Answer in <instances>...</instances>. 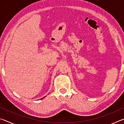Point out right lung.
I'll list each match as a JSON object with an SVG mask.
<instances>
[{
  "instance_id": "obj_1",
  "label": "right lung",
  "mask_w": 124,
  "mask_h": 124,
  "mask_svg": "<svg viewBox=\"0 0 124 124\" xmlns=\"http://www.w3.org/2000/svg\"><path fill=\"white\" fill-rule=\"evenodd\" d=\"M44 97H43V98H41V99H43V98H44Z\"/></svg>"
}]
</instances>
